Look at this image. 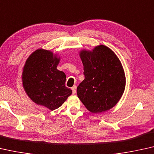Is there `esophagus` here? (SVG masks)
Wrapping results in <instances>:
<instances>
[{
  "label": "esophagus",
  "instance_id": "esophagus-1",
  "mask_svg": "<svg viewBox=\"0 0 154 154\" xmlns=\"http://www.w3.org/2000/svg\"><path fill=\"white\" fill-rule=\"evenodd\" d=\"M72 94H76V91H77V86H73L72 88Z\"/></svg>",
  "mask_w": 154,
  "mask_h": 154
}]
</instances>
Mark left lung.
<instances>
[{
  "label": "left lung",
  "instance_id": "8db88e82",
  "mask_svg": "<svg viewBox=\"0 0 154 154\" xmlns=\"http://www.w3.org/2000/svg\"><path fill=\"white\" fill-rule=\"evenodd\" d=\"M84 79L77 88L78 98L88 111L101 113L115 106L124 92L125 76L115 53L105 45L79 52Z\"/></svg>",
  "mask_w": 154,
  "mask_h": 154
}]
</instances>
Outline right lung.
Listing matches in <instances>:
<instances>
[{"label": "right lung", "instance_id": "add662e5", "mask_svg": "<svg viewBox=\"0 0 154 154\" xmlns=\"http://www.w3.org/2000/svg\"><path fill=\"white\" fill-rule=\"evenodd\" d=\"M60 58L42 49L31 54L22 72L23 86L28 96L38 105L51 111L60 107L72 94L66 86V76L57 70Z\"/></svg>", "mask_w": 154, "mask_h": 154}]
</instances>
